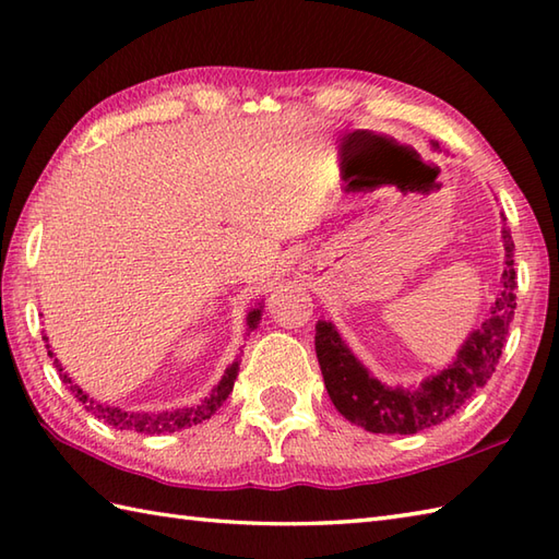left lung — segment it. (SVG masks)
Listing matches in <instances>:
<instances>
[{
	"mask_svg": "<svg viewBox=\"0 0 559 559\" xmlns=\"http://www.w3.org/2000/svg\"><path fill=\"white\" fill-rule=\"evenodd\" d=\"M432 146L439 148L437 141H432ZM502 288L490 307L488 319L463 341L454 362L423 379L420 386L403 389L379 382L350 353L336 326L326 319H319L314 336L317 360L322 367L329 396L343 418L365 427L367 432L415 435L451 418L480 386L488 384L500 362L509 324L516 310L514 240L507 225L502 228Z\"/></svg>",
	"mask_w": 559,
	"mask_h": 559,
	"instance_id": "1",
	"label": "left lung"
}]
</instances>
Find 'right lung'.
Listing matches in <instances>:
<instances>
[{
    "label": "right lung",
    "mask_w": 559,
    "mask_h": 559,
    "mask_svg": "<svg viewBox=\"0 0 559 559\" xmlns=\"http://www.w3.org/2000/svg\"><path fill=\"white\" fill-rule=\"evenodd\" d=\"M261 319V305L254 307L252 312L247 314V334L252 329H257ZM47 341V338H45ZM50 348V346H47ZM50 358H55L52 350H47ZM55 367L59 372V379L67 384V389L74 394V399L79 403H83V408L88 413L96 415L98 420L112 425L115 430H134V432H144V435H163V432H175V430H182V427H192L209 420L213 413H216L223 401L230 396L233 384L237 379V370H240V360H235L228 370H225L223 379L218 382V386H213L211 394L199 403V406H189V408H177V411H163V413H132V411H122V408H112V406H105L100 401H93L88 394H83V391L71 382V377L62 370V365L55 358Z\"/></svg>",
    "instance_id": "1"
}]
</instances>
